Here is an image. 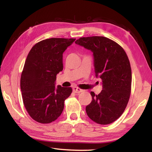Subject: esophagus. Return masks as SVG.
<instances>
[{
    "instance_id": "34e87169",
    "label": "esophagus",
    "mask_w": 152,
    "mask_h": 152,
    "mask_svg": "<svg viewBox=\"0 0 152 152\" xmlns=\"http://www.w3.org/2000/svg\"><path fill=\"white\" fill-rule=\"evenodd\" d=\"M72 90H73V92H75V93H80V92H82L84 91L83 90H82L80 88H78V87L76 86H74L72 88Z\"/></svg>"
}]
</instances>
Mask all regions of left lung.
Instances as JSON below:
<instances>
[{
	"instance_id": "8db88e82",
	"label": "left lung",
	"mask_w": 152,
	"mask_h": 152,
	"mask_svg": "<svg viewBox=\"0 0 152 152\" xmlns=\"http://www.w3.org/2000/svg\"><path fill=\"white\" fill-rule=\"evenodd\" d=\"M75 43L93 53L94 72L102 80V90L86 107L88 116L101 125L110 124L124 112L130 97L132 69L124 50L105 37H81Z\"/></svg>"
}]
</instances>
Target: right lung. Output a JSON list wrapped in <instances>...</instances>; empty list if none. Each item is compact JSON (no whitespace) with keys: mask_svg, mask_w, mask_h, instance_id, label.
Returning a JSON list of instances; mask_svg holds the SVG:
<instances>
[{"mask_svg":"<svg viewBox=\"0 0 152 152\" xmlns=\"http://www.w3.org/2000/svg\"><path fill=\"white\" fill-rule=\"evenodd\" d=\"M76 39L50 38L33 46L25 60L20 90L25 109L40 123H50L60 116L71 87L56 86V75L63 70V53Z\"/></svg>","mask_w":152,"mask_h":152,"instance_id":"add662e5","label":"right lung"}]
</instances>
